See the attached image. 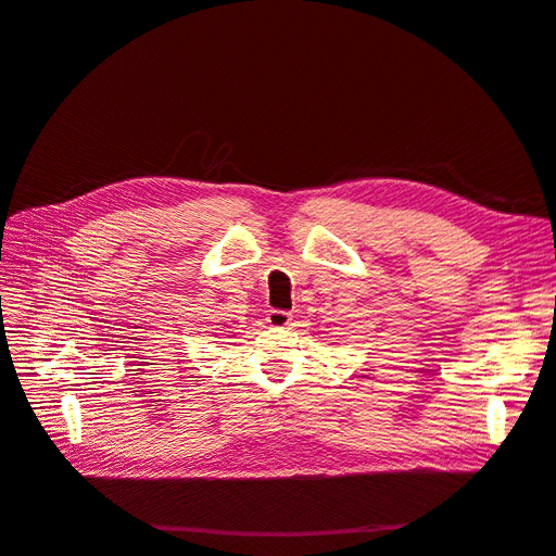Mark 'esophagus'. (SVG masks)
Wrapping results in <instances>:
<instances>
[{
  "instance_id": "34e87169",
  "label": "esophagus",
  "mask_w": 556,
  "mask_h": 556,
  "mask_svg": "<svg viewBox=\"0 0 556 556\" xmlns=\"http://www.w3.org/2000/svg\"><path fill=\"white\" fill-rule=\"evenodd\" d=\"M266 323H268V327H274V329H288L292 325V313H288V311H268Z\"/></svg>"
}]
</instances>
